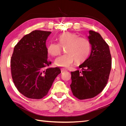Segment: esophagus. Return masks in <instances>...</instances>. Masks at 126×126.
<instances>
[{"label":"esophagus","instance_id":"esophagus-1","mask_svg":"<svg viewBox=\"0 0 126 126\" xmlns=\"http://www.w3.org/2000/svg\"><path fill=\"white\" fill-rule=\"evenodd\" d=\"M61 71H62V72H64V71H67L66 69H61Z\"/></svg>","mask_w":126,"mask_h":126}]
</instances>
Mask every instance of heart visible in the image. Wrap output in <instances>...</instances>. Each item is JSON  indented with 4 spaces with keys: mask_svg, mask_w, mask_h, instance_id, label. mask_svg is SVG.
<instances>
[{
    "mask_svg": "<svg viewBox=\"0 0 126 126\" xmlns=\"http://www.w3.org/2000/svg\"><path fill=\"white\" fill-rule=\"evenodd\" d=\"M59 44L51 43L47 46L48 54L52 57L57 56L64 48L66 54L61 56L55 60L56 66L68 68L76 61V63H81L89 57L91 46L89 41L86 38L80 37L75 33L63 32L57 37Z\"/></svg>",
    "mask_w": 126,
    "mask_h": 126,
    "instance_id": "b5f03b06",
    "label": "heart"
}]
</instances>
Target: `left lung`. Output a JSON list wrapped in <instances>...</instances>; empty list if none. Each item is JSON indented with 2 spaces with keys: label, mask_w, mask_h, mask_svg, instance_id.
<instances>
[{
  "label": "left lung",
  "mask_w": 126,
  "mask_h": 126,
  "mask_svg": "<svg viewBox=\"0 0 126 126\" xmlns=\"http://www.w3.org/2000/svg\"><path fill=\"white\" fill-rule=\"evenodd\" d=\"M89 33L90 56L79 66L81 71L71 72V91L80 100L94 98L101 92L108 82L111 68L108 45L99 33L93 30Z\"/></svg>",
  "instance_id": "obj_1"
}]
</instances>
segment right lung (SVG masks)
I'll use <instances>...</instances> for the list:
<instances>
[{
  "mask_svg": "<svg viewBox=\"0 0 126 126\" xmlns=\"http://www.w3.org/2000/svg\"><path fill=\"white\" fill-rule=\"evenodd\" d=\"M50 32L34 30L15 46L11 58V76L17 90L25 97L40 99L47 94L61 70L49 68L46 41Z\"/></svg>",
  "mask_w": 126,
  "mask_h": 126,
  "instance_id": "obj_1",
  "label": "right lung"
}]
</instances>
